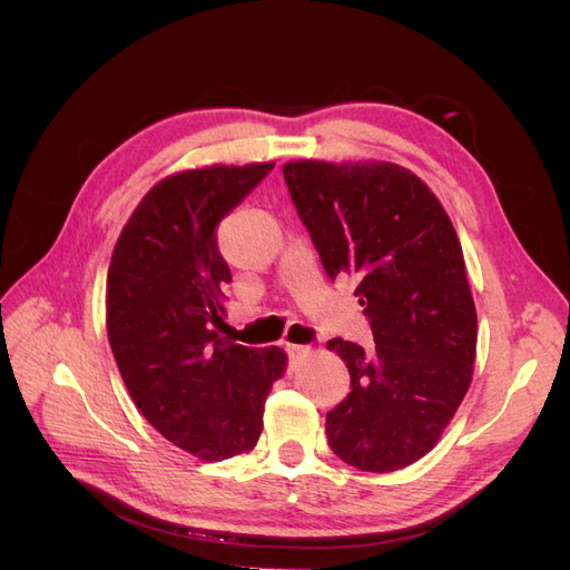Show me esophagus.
<instances>
[{
  "mask_svg": "<svg viewBox=\"0 0 570 570\" xmlns=\"http://www.w3.org/2000/svg\"><path fill=\"white\" fill-rule=\"evenodd\" d=\"M285 352H287L289 361H297L306 352V347H304V344H289V342H285Z\"/></svg>",
  "mask_w": 570,
  "mask_h": 570,
  "instance_id": "34e87169",
  "label": "esophagus"
}]
</instances>
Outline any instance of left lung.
Segmentation results:
<instances>
[{"label":"left lung","mask_w":570,"mask_h":570,"mask_svg":"<svg viewBox=\"0 0 570 570\" xmlns=\"http://www.w3.org/2000/svg\"><path fill=\"white\" fill-rule=\"evenodd\" d=\"M283 176L325 273L358 281L375 342H327L352 375L325 416L327 444L358 471H400L438 444L473 377L478 316L456 230L404 166L304 159Z\"/></svg>","instance_id":"obj_1"}]
</instances>
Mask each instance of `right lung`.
Masks as SVG:
<instances>
[{"instance_id":"add662e5","label":"right lung","mask_w":570,"mask_h":570,"mask_svg":"<svg viewBox=\"0 0 570 570\" xmlns=\"http://www.w3.org/2000/svg\"><path fill=\"white\" fill-rule=\"evenodd\" d=\"M273 164L180 170L154 185L120 230L107 275V333L142 416L180 450L223 461L254 450L285 373L281 347L218 335L230 268L216 228Z\"/></svg>"}]
</instances>
